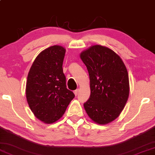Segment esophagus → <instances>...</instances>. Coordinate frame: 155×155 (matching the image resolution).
Returning a JSON list of instances; mask_svg holds the SVG:
<instances>
[{
	"instance_id": "obj_1",
	"label": "esophagus",
	"mask_w": 155,
	"mask_h": 155,
	"mask_svg": "<svg viewBox=\"0 0 155 155\" xmlns=\"http://www.w3.org/2000/svg\"><path fill=\"white\" fill-rule=\"evenodd\" d=\"M74 93L75 94V96H77L78 94H79V89H76L75 91H74Z\"/></svg>"
}]
</instances>
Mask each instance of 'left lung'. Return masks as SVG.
<instances>
[{
  "label": "left lung",
  "mask_w": 155,
  "mask_h": 155,
  "mask_svg": "<svg viewBox=\"0 0 155 155\" xmlns=\"http://www.w3.org/2000/svg\"><path fill=\"white\" fill-rule=\"evenodd\" d=\"M87 68L91 95L84 104L88 116L98 124H107L119 116L129 96L126 67L108 47L94 45L80 54Z\"/></svg>",
  "instance_id": "left-lung-1"
}]
</instances>
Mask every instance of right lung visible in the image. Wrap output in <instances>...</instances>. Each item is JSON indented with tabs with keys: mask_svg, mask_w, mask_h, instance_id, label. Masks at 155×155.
<instances>
[{
	"mask_svg": "<svg viewBox=\"0 0 155 155\" xmlns=\"http://www.w3.org/2000/svg\"><path fill=\"white\" fill-rule=\"evenodd\" d=\"M65 49L54 45L37 57L28 73L26 98L34 115L45 123L58 120L75 95L67 89L62 64Z\"/></svg>",
	"mask_w": 155,
	"mask_h": 155,
	"instance_id": "obj_1",
	"label": "right lung"
}]
</instances>
